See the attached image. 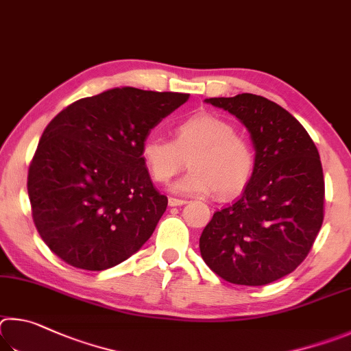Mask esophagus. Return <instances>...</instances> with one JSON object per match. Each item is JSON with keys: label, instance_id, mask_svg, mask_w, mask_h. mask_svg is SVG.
Listing matches in <instances>:
<instances>
[{"label": "esophagus", "instance_id": "esophagus-1", "mask_svg": "<svg viewBox=\"0 0 351 351\" xmlns=\"http://www.w3.org/2000/svg\"><path fill=\"white\" fill-rule=\"evenodd\" d=\"M168 204H169V206H182V205L186 204V200L177 199V197H169L168 199Z\"/></svg>", "mask_w": 351, "mask_h": 351}]
</instances>
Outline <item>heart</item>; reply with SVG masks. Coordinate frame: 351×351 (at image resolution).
<instances>
[{"label": "heart", "instance_id": "b5f03b06", "mask_svg": "<svg viewBox=\"0 0 351 351\" xmlns=\"http://www.w3.org/2000/svg\"><path fill=\"white\" fill-rule=\"evenodd\" d=\"M191 165L172 189L180 194L217 193L228 199L241 194L253 179L256 154L251 141L236 132L231 121L211 112H197L176 125L172 140L147 137L141 160L157 183H168L183 166Z\"/></svg>", "mask_w": 351, "mask_h": 351}]
</instances>
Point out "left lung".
Here are the masks:
<instances>
[{
	"mask_svg": "<svg viewBox=\"0 0 351 351\" xmlns=\"http://www.w3.org/2000/svg\"><path fill=\"white\" fill-rule=\"evenodd\" d=\"M206 101L248 128L256 168L241 197L214 213L205 226L202 257L231 284H271L304 262L322 226L325 182L317 147L288 110L265 97Z\"/></svg>",
	"mask_w": 351,
	"mask_h": 351,
	"instance_id": "1",
	"label": "left lung"
}]
</instances>
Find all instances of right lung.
I'll return each instance as SVG.
<instances>
[{"label": "right lung", "instance_id": "right-lung-1", "mask_svg": "<svg viewBox=\"0 0 351 351\" xmlns=\"http://www.w3.org/2000/svg\"><path fill=\"white\" fill-rule=\"evenodd\" d=\"M188 98L117 88L53 117L30 162L27 193L35 228L55 256L101 271L143 247L168 199L152 185L141 143Z\"/></svg>", "mask_w": 351, "mask_h": 351}]
</instances>
